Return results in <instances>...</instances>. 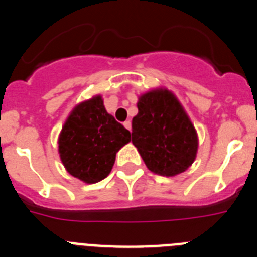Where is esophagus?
Returning <instances> with one entry per match:
<instances>
[{
	"label": "esophagus",
	"mask_w": 257,
	"mask_h": 257,
	"mask_svg": "<svg viewBox=\"0 0 257 257\" xmlns=\"http://www.w3.org/2000/svg\"><path fill=\"white\" fill-rule=\"evenodd\" d=\"M123 126L126 127L127 130L131 131V122H130V121H124V122H123Z\"/></svg>",
	"instance_id": "34e87169"
}]
</instances>
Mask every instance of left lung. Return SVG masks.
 Wrapping results in <instances>:
<instances>
[{"instance_id": "left-lung-1", "label": "left lung", "mask_w": 257, "mask_h": 257, "mask_svg": "<svg viewBox=\"0 0 257 257\" xmlns=\"http://www.w3.org/2000/svg\"><path fill=\"white\" fill-rule=\"evenodd\" d=\"M133 118V144L152 172L181 174L194 162L198 138L183 106L169 90H153L139 97Z\"/></svg>"}]
</instances>
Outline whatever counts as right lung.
<instances>
[{
	"label": "right lung",
	"mask_w": 257,
	"mask_h": 257,
	"mask_svg": "<svg viewBox=\"0 0 257 257\" xmlns=\"http://www.w3.org/2000/svg\"><path fill=\"white\" fill-rule=\"evenodd\" d=\"M130 140V131L106 112L101 96H95L70 113L59 136V153L72 176L94 184L108 176L115 153Z\"/></svg>",
	"instance_id": "add662e5"
}]
</instances>
